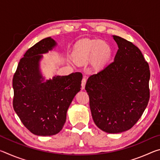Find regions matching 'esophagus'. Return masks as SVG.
<instances>
[{"label":"esophagus","mask_w":160,"mask_h":160,"mask_svg":"<svg viewBox=\"0 0 160 160\" xmlns=\"http://www.w3.org/2000/svg\"><path fill=\"white\" fill-rule=\"evenodd\" d=\"M86 81H87L86 78L84 77V78H82V83H81V89H82V90H84V89H85V84H86Z\"/></svg>","instance_id":"esophagus-1"}]
</instances>
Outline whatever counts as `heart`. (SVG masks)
Returning <instances> with one entry per match:
<instances>
[{
    "mask_svg": "<svg viewBox=\"0 0 160 160\" xmlns=\"http://www.w3.org/2000/svg\"><path fill=\"white\" fill-rule=\"evenodd\" d=\"M111 48L107 44L99 40L83 42L75 48V56L80 63L94 61L97 66H100L109 60Z\"/></svg>",
    "mask_w": 160,
    "mask_h": 160,
    "instance_id": "heart-1",
    "label": "heart"
}]
</instances>
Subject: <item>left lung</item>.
Here are the masks:
<instances>
[{"mask_svg": "<svg viewBox=\"0 0 160 160\" xmlns=\"http://www.w3.org/2000/svg\"><path fill=\"white\" fill-rule=\"evenodd\" d=\"M113 37L118 47L114 61L89 77L85 90L96 126L109 133H118L131 129L147 107L150 72L136 46Z\"/></svg>", "mask_w": 160, "mask_h": 160, "instance_id": "1", "label": "left lung"}]
</instances>
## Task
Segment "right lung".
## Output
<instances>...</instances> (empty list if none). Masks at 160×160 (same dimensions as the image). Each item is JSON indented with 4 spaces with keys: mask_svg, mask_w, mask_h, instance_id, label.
I'll use <instances>...</instances> for the list:
<instances>
[{
    "mask_svg": "<svg viewBox=\"0 0 160 160\" xmlns=\"http://www.w3.org/2000/svg\"><path fill=\"white\" fill-rule=\"evenodd\" d=\"M56 45L47 37L29 48L13 75L12 105L22 123L34 135L48 136L63 128L70 103L80 90L82 75L72 72L44 82L39 71L41 54Z\"/></svg>",
    "mask_w": 160,
    "mask_h": 160,
    "instance_id": "add662e5",
    "label": "right lung"
}]
</instances>
